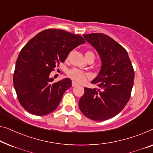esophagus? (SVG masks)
Here are the masks:
<instances>
[{
    "mask_svg": "<svg viewBox=\"0 0 153 153\" xmlns=\"http://www.w3.org/2000/svg\"><path fill=\"white\" fill-rule=\"evenodd\" d=\"M77 86V84L76 82H75L73 81L72 82V86Z\"/></svg>",
    "mask_w": 153,
    "mask_h": 153,
    "instance_id": "1",
    "label": "esophagus"
}]
</instances>
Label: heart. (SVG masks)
<instances>
[{"label": "heart", "mask_w": 153, "mask_h": 153, "mask_svg": "<svg viewBox=\"0 0 153 153\" xmlns=\"http://www.w3.org/2000/svg\"><path fill=\"white\" fill-rule=\"evenodd\" d=\"M91 56H93L95 58V56L93 52L87 51L85 53L86 59ZM67 75L69 78L73 79L75 82H82L85 80L86 77L88 76V74L86 73L77 69L76 68H73L71 69H69L67 72Z\"/></svg>", "instance_id": "heart-1"}]
</instances>
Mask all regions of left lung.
Returning <instances> with one entry per match:
<instances>
[{"label":"left lung","instance_id":"obj_1","mask_svg":"<svg viewBox=\"0 0 153 153\" xmlns=\"http://www.w3.org/2000/svg\"><path fill=\"white\" fill-rule=\"evenodd\" d=\"M83 36L98 52L102 67L91 82L98 88H84L79 107L89 119L105 121L120 113L129 101L135 71L126 50L110 36L102 33Z\"/></svg>","mask_w":153,"mask_h":153}]
</instances>
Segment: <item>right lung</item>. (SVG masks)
Returning <instances> with one entry per match:
<instances>
[{
    "instance_id": "right-lung-1",
    "label": "right lung",
    "mask_w": 153,
    "mask_h": 153,
    "mask_svg": "<svg viewBox=\"0 0 153 153\" xmlns=\"http://www.w3.org/2000/svg\"><path fill=\"white\" fill-rule=\"evenodd\" d=\"M84 42L80 35L48 29L25 45L16 63L13 82L18 101L27 112L41 116L56 110L72 83L69 78L53 82L50 73Z\"/></svg>"
}]
</instances>
